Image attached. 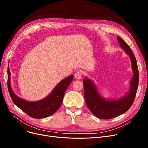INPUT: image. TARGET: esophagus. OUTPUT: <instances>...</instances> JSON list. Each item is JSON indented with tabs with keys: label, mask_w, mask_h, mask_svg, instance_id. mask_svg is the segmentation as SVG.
Returning <instances> with one entry per match:
<instances>
[{
	"label": "esophagus",
	"mask_w": 148,
	"mask_h": 148,
	"mask_svg": "<svg viewBox=\"0 0 148 148\" xmlns=\"http://www.w3.org/2000/svg\"><path fill=\"white\" fill-rule=\"evenodd\" d=\"M82 72L80 71H76L74 74V77L75 78L77 79H80L82 77Z\"/></svg>",
	"instance_id": "34e87169"
}]
</instances>
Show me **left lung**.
<instances>
[{"instance_id":"8db88e82","label":"left lung","mask_w":148,"mask_h":148,"mask_svg":"<svg viewBox=\"0 0 148 148\" xmlns=\"http://www.w3.org/2000/svg\"><path fill=\"white\" fill-rule=\"evenodd\" d=\"M117 40L120 47L130 56L132 63L134 76L131 80L129 93L119 100H107L99 95L91 80L86 77L83 80L86 104L95 116L101 119H112L126 112L133 104L138 88L139 72L136 57L130 47L121 37H117Z\"/></svg>"}]
</instances>
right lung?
I'll list each match as a JSON object with an SVG mask.
<instances>
[{"label":"right lung","instance_id":"1","mask_svg":"<svg viewBox=\"0 0 148 148\" xmlns=\"http://www.w3.org/2000/svg\"><path fill=\"white\" fill-rule=\"evenodd\" d=\"M74 76L70 75L61 81L47 97L38 101H28L17 96L11 88L10 71L8 69V89L14 103L29 116L39 119L54 114L60 108L67 88L72 82Z\"/></svg>","mask_w":148,"mask_h":148}]
</instances>
